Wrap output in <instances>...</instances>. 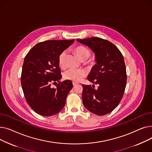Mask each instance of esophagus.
Returning <instances> with one entry per match:
<instances>
[{
	"mask_svg": "<svg viewBox=\"0 0 152 152\" xmlns=\"http://www.w3.org/2000/svg\"><path fill=\"white\" fill-rule=\"evenodd\" d=\"M77 84V83H75V82H73V86H76Z\"/></svg>",
	"mask_w": 152,
	"mask_h": 152,
	"instance_id": "esophagus-1",
	"label": "esophagus"
}]
</instances>
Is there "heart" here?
<instances>
[{"label": "heart", "mask_w": 152, "mask_h": 152, "mask_svg": "<svg viewBox=\"0 0 152 152\" xmlns=\"http://www.w3.org/2000/svg\"><path fill=\"white\" fill-rule=\"evenodd\" d=\"M74 52L79 58L83 61L88 59L91 56V52L83 45H78L75 47ZM66 57L67 53L66 51L62 52L58 57V64L62 68H65L66 67ZM86 75V71L84 69L71 68L65 71L63 76L64 78L68 79V80L77 83L80 81L83 77H84Z\"/></svg>", "instance_id": "1"}]
</instances>
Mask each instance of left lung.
<instances>
[{
  "label": "left lung",
  "mask_w": 152,
  "mask_h": 152,
  "mask_svg": "<svg viewBox=\"0 0 152 152\" xmlns=\"http://www.w3.org/2000/svg\"><path fill=\"white\" fill-rule=\"evenodd\" d=\"M88 46L95 55L97 63L87 79L98 84L97 89L83 84V103L84 107L99 116L112 111L121 102L125 91L127 75L123 56L110 41L99 37L77 39Z\"/></svg>",
  "instance_id": "1"
}]
</instances>
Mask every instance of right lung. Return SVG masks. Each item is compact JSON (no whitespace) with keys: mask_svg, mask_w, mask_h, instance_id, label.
Listing matches in <instances>:
<instances>
[{"mask_svg":"<svg viewBox=\"0 0 152 152\" xmlns=\"http://www.w3.org/2000/svg\"><path fill=\"white\" fill-rule=\"evenodd\" d=\"M75 40H52L39 42L27 53L24 60L21 83L26 102L36 113L52 116L63 108L67 95L73 87L69 80L61 83L58 64L60 54ZM59 82L56 89L51 84Z\"/></svg>","mask_w":152,"mask_h":152,"instance_id":"right-lung-1","label":"right lung"}]
</instances>
